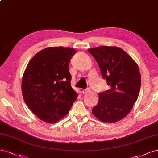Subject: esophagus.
Listing matches in <instances>:
<instances>
[{"mask_svg": "<svg viewBox=\"0 0 158 158\" xmlns=\"http://www.w3.org/2000/svg\"><path fill=\"white\" fill-rule=\"evenodd\" d=\"M89 91H90V90H89V88L84 89H83V90H82V93H83L84 94H87V93H88V92H89Z\"/></svg>", "mask_w": 158, "mask_h": 158, "instance_id": "obj_1", "label": "esophagus"}]
</instances>
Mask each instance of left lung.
Masks as SVG:
<instances>
[{
    "label": "left lung",
    "instance_id": "1",
    "mask_svg": "<svg viewBox=\"0 0 158 158\" xmlns=\"http://www.w3.org/2000/svg\"><path fill=\"white\" fill-rule=\"evenodd\" d=\"M99 64L102 78L110 89L99 93V102L92 113L103 122L121 120L131 110L141 84L138 65L122 49L100 46L89 49Z\"/></svg>",
    "mask_w": 158,
    "mask_h": 158
}]
</instances>
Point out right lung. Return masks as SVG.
<instances>
[{"instance_id":"obj_1","label":"right lung","mask_w":158,"mask_h":158,"mask_svg":"<svg viewBox=\"0 0 158 158\" xmlns=\"http://www.w3.org/2000/svg\"><path fill=\"white\" fill-rule=\"evenodd\" d=\"M75 49L49 47L31 59L22 78L24 101L41 120L53 123L69 112L78 94L71 87L69 64Z\"/></svg>"}]
</instances>
